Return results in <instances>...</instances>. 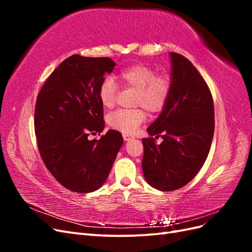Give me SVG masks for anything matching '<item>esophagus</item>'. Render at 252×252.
<instances>
[{
	"mask_svg": "<svg viewBox=\"0 0 252 252\" xmlns=\"http://www.w3.org/2000/svg\"><path fill=\"white\" fill-rule=\"evenodd\" d=\"M123 139H124V141H129V140H132L133 136L128 134V133H123Z\"/></svg>",
	"mask_w": 252,
	"mask_h": 252,
	"instance_id": "obj_1",
	"label": "esophagus"
}]
</instances>
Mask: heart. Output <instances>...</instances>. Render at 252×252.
<instances>
[{
    "label": "heart",
    "instance_id": "heart-1",
    "mask_svg": "<svg viewBox=\"0 0 252 252\" xmlns=\"http://www.w3.org/2000/svg\"><path fill=\"white\" fill-rule=\"evenodd\" d=\"M118 77L124 86L135 89L133 105L143 108L119 109L109 114L107 123L116 130L132 133L146 119L144 109L150 113L163 109L170 94L171 79L166 74H156L154 68L145 64L127 66ZM98 98L105 108H112L116 104L117 84L112 78L103 79L98 87Z\"/></svg>",
    "mask_w": 252,
    "mask_h": 252
}]
</instances>
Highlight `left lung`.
Wrapping results in <instances>:
<instances>
[{"mask_svg": "<svg viewBox=\"0 0 252 252\" xmlns=\"http://www.w3.org/2000/svg\"><path fill=\"white\" fill-rule=\"evenodd\" d=\"M171 90L161 114L143 139L142 168L147 183L161 191L177 190L200 171L215 132V108L209 87L185 57L170 52ZM162 136L155 144L152 138Z\"/></svg>", "mask_w": 252, "mask_h": 252, "instance_id": "left-lung-1", "label": "left lung"}]
</instances>
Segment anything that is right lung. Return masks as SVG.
I'll use <instances>...</instances> for the list:
<instances>
[{
    "label": "right lung",
    "instance_id": "add662e5",
    "mask_svg": "<svg viewBox=\"0 0 252 252\" xmlns=\"http://www.w3.org/2000/svg\"><path fill=\"white\" fill-rule=\"evenodd\" d=\"M116 63L109 58L73 55L59 65L37 94L34 130L45 166L65 188L88 193L107 180L123 136L105 127L98 87Z\"/></svg>",
    "mask_w": 252,
    "mask_h": 252
}]
</instances>
